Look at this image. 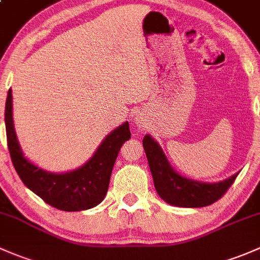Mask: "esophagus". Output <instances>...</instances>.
I'll return each instance as SVG.
<instances>
[{
  "label": "esophagus",
  "mask_w": 260,
  "mask_h": 260,
  "mask_svg": "<svg viewBox=\"0 0 260 260\" xmlns=\"http://www.w3.org/2000/svg\"><path fill=\"white\" fill-rule=\"evenodd\" d=\"M135 124L138 125V127H140V129H143V127H145L146 122H145V119H144V116L141 114L136 115L135 117Z\"/></svg>",
  "instance_id": "obj_1"
}]
</instances>
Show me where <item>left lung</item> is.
I'll return each mask as SVG.
<instances>
[{
	"label": "left lung",
	"instance_id": "8db88e82",
	"mask_svg": "<svg viewBox=\"0 0 260 260\" xmlns=\"http://www.w3.org/2000/svg\"><path fill=\"white\" fill-rule=\"evenodd\" d=\"M143 146L156 192L165 203L174 207H208L225 194L238 175L237 173L218 183L192 180L180 175L171 167L161 146L151 135L146 134L144 136Z\"/></svg>",
	"mask_w": 260,
	"mask_h": 260
}]
</instances>
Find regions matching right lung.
<instances>
[{
	"instance_id": "add662e5",
	"label": "right lung",
	"mask_w": 260,
	"mask_h": 260,
	"mask_svg": "<svg viewBox=\"0 0 260 260\" xmlns=\"http://www.w3.org/2000/svg\"><path fill=\"white\" fill-rule=\"evenodd\" d=\"M12 90L5 108L7 146L11 160L22 183L45 203L63 211L87 210L100 204L108 192L115 160L131 134L125 121L105 136L85 164L66 173H51L31 162L22 152L13 125Z\"/></svg>"
}]
</instances>
